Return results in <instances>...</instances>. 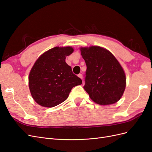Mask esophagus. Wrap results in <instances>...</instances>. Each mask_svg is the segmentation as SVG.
I'll list each match as a JSON object with an SVG mask.
<instances>
[{
	"instance_id": "1",
	"label": "esophagus",
	"mask_w": 152,
	"mask_h": 152,
	"mask_svg": "<svg viewBox=\"0 0 152 152\" xmlns=\"http://www.w3.org/2000/svg\"><path fill=\"white\" fill-rule=\"evenodd\" d=\"M78 77H79L80 78V79H83V77H82V75L81 74V73H79V74L78 75Z\"/></svg>"
}]
</instances>
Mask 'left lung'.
<instances>
[{"label": "left lung", "mask_w": 152, "mask_h": 152, "mask_svg": "<svg viewBox=\"0 0 152 152\" xmlns=\"http://www.w3.org/2000/svg\"><path fill=\"white\" fill-rule=\"evenodd\" d=\"M80 50L87 66L84 89L90 98L100 105L117 103L126 86L125 72L120 63L102 47L92 45Z\"/></svg>", "instance_id": "8db88e82"}]
</instances>
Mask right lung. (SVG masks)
<instances>
[{
    "label": "right lung",
    "instance_id": "right-lung-1",
    "mask_svg": "<svg viewBox=\"0 0 152 152\" xmlns=\"http://www.w3.org/2000/svg\"><path fill=\"white\" fill-rule=\"evenodd\" d=\"M73 50L71 46L54 47L35 62L29 73L28 86L32 98L39 105L57 106L68 98L73 87L82 84V80L65 61Z\"/></svg>",
    "mask_w": 152,
    "mask_h": 152
}]
</instances>
